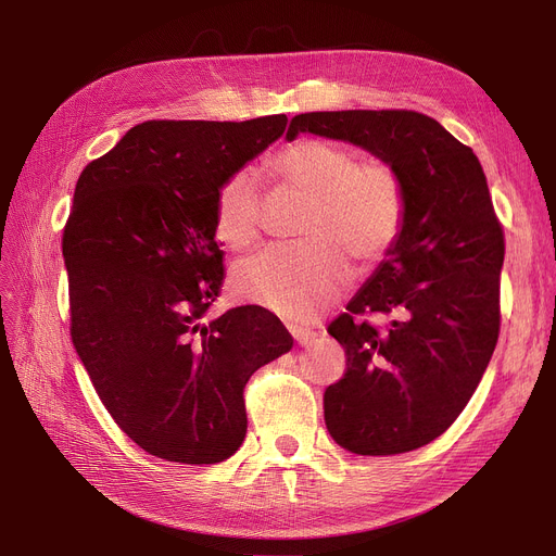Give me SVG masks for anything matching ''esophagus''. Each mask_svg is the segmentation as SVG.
<instances>
[{
	"label": "esophagus",
	"mask_w": 556,
	"mask_h": 556,
	"mask_svg": "<svg viewBox=\"0 0 556 556\" xmlns=\"http://www.w3.org/2000/svg\"><path fill=\"white\" fill-rule=\"evenodd\" d=\"M290 333H293V338L298 340V344H302V346H308V344H313V340L317 338V331H313V329H308V327H290Z\"/></svg>",
	"instance_id": "1"
}]
</instances>
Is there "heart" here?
<instances>
[{
	"mask_svg": "<svg viewBox=\"0 0 556 556\" xmlns=\"http://www.w3.org/2000/svg\"><path fill=\"white\" fill-rule=\"evenodd\" d=\"M277 185L306 195L300 214L302 241L270 245L241 261L231 288L293 323H308L346 286L358 261L381 256L399 237L405 198L396 170L383 162H358L331 139H300L270 160ZM263 193L252 170H237L216 195V233L229 248L252 245L261 227Z\"/></svg>",
	"mask_w": 556,
	"mask_h": 556,
	"instance_id": "obj_1",
	"label": "heart"
}]
</instances>
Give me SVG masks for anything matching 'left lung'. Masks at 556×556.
<instances>
[{
    "label": "left lung",
    "mask_w": 556,
    "mask_h": 556,
    "mask_svg": "<svg viewBox=\"0 0 556 556\" xmlns=\"http://www.w3.org/2000/svg\"><path fill=\"white\" fill-rule=\"evenodd\" d=\"M300 132L361 146L403 185L399 237L329 325L346 371L325 392L329 434L356 455H396L440 437L473 396L501 329L503 227L469 146L413 110L293 116ZM394 314L378 332L356 314Z\"/></svg>",
    "instance_id": "left-lung-1"
}]
</instances>
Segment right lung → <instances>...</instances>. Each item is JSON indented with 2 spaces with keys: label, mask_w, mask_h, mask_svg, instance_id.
<instances>
[{
  "label": "right lung",
  "mask_w": 556,
  "mask_h": 556,
  "mask_svg": "<svg viewBox=\"0 0 556 556\" xmlns=\"http://www.w3.org/2000/svg\"><path fill=\"white\" fill-rule=\"evenodd\" d=\"M286 124L143 122L76 182L63 237L76 354L116 426L166 462L237 453L245 383L293 349L261 306L207 317L225 279L218 189Z\"/></svg>",
  "instance_id": "right-lung-1"
}]
</instances>
